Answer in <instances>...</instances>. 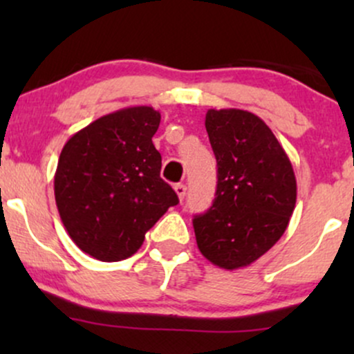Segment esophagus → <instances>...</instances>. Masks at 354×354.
Returning a JSON list of instances; mask_svg holds the SVG:
<instances>
[{
	"instance_id": "obj_1",
	"label": "esophagus",
	"mask_w": 354,
	"mask_h": 354,
	"mask_svg": "<svg viewBox=\"0 0 354 354\" xmlns=\"http://www.w3.org/2000/svg\"><path fill=\"white\" fill-rule=\"evenodd\" d=\"M174 191H176L178 198H180V201L185 200L186 196V186L181 185V183H178V185H174Z\"/></svg>"
}]
</instances>
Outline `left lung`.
Instances as JSON below:
<instances>
[{
    "mask_svg": "<svg viewBox=\"0 0 354 354\" xmlns=\"http://www.w3.org/2000/svg\"><path fill=\"white\" fill-rule=\"evenodd\" d=\"M216 156L211 208L193 219L201 254L225 270L245 268L274 246L296 205L290 158L265 121L245 109H208L205 120Z\"/></svg>",
    "mask_w": 354,
    "mask_h": 354,
    "instance_id": "1",
    "label": "left lung"
}]
</instances>
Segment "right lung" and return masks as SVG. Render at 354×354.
Returning a JSON list of instances; mask_svg holds the SVG:
<instances>
[{"label":"right lung","mask_w":354,"mask_h":354,"mask_svg":"<svg viewBox=\"0 0 354 354\" xmlns=\"http://www.w3.org/2000/svg\"><path fill=\"white\" fill-rule=\"evenodd\" d=\"M160 111L133 106L101 116L63 146L55 173L61 221L81 251L121 261L140 250L145 234L180 203L161 180L153 136Z\"/></svg>","instance_id":"right-lung-1"}]
</instances>
